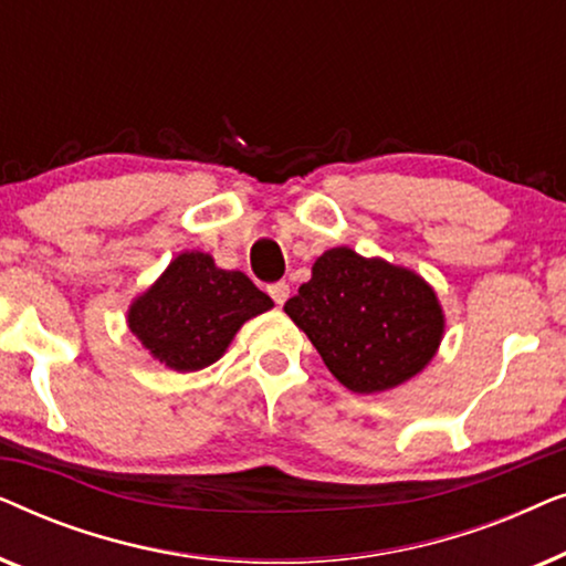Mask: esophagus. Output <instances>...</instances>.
<instances>
[{"mask_svg":"<svg viewBox=\"0 0 566 566\" xmlns=\"http://www.w3.org/2000/svg\"><path fill=\"white\" fill-rule=\"evenodd\" d=\"M268 293H270V298L275 301L277 306H283L285 301H289V296H291V285L289 283H273V285H268Z\"/></svg>","mask_w":566,"mask_h":566,"instance_id":"1","label":"esophagus"}]
</instances>
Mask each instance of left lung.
<instances>
[{
  "instance_id": "left-lung-1",
  "label": "left lung",
  "mask_w": 566,
  "mask_h": 566,
  "mask_svg": "<svg viewBox=\"0 0 566 566\" xmlns=\"http://www.w3.org/2000/svg\"><path fill=\"white\" fill-rule=\"evenodd\" d=\"M283 312L355 394L397 389L422 374L446 335L443 306L422 275L350 247L316 258Z\"/></svg>"
}]
</instances>
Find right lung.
<instances>
[{"label": "right lung", "mask_w": 566, "mask_h": 566, "mask_svg": "<svg viewBox=\"0 0 566 566\" xmlns=\"http://www.w3.org/2000/svg\"><path fill=\"white\" fill-rule=\"evenodd\" d=\"M273 308L239 270L216 268L208 252H180L149 289L130 301L128 329L144 350L177 374L211 366L244 322Z\"/></svg>", "instance_id": "add662e5"}]
</instances>
